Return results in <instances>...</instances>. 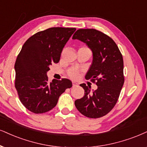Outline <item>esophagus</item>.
Segmentation results:
<instances>
[{"instance_id": "obj_1", "label": "esophagus", "mask_w": 147, "mask_h": 147, "mask_svg": "<svg viewBox=\"0 0 147 147\" xmlns=\"http://www.w3.org/2000/svg\"><path fill=\"white\" fill-rule=\"evenodd\" d=\"M77 85H78V84H77V83L72 82V87H76V86H77Z\"/></svg>"}]
</instances>
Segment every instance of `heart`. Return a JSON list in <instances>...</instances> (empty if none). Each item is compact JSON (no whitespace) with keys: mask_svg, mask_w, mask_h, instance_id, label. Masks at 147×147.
Here are the masks:
<instances>
[{"mask_svg":"<svg viewBox=\"0 0 147 147\" xmlns=\"http://www.w3.org/2000/svg\"><path fill=\"white\" fill-rule=\"evenodd\" d=\"M81 48H86V49H88V48L86 47H82ZM68 75L70 78H72V79H77L78 76H79V71L76 69H70L68 70Z\"/></svg>","mask_w":147,"mask_h":147,"instance_id":"1","label":"heart"}]
</instances>
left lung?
Here are the masks:
<instances>
[{
  "instance_id": "left-lung-1",
  "label": "left lung",
  "mask_w": 147,
  "mask_h": 147,
  "mask_svg": "<svg viewBox=\"0 0 147 147\" xmlns=\"http://www.w3.org/2000/svg\"><path fill=\"white\" fill-rule=\"evenodd\" d=\"M72 39L81 40L92 51V64L85 79L98 86L91 92L90 85H80L85 95L75 100V107L87 117H102L114 108L119 97L124 83L123 56L114 40L96 29L77 30Z\"/></svg>"
}]
</instances>
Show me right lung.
<instances>
[{"instance_id":"1","label":"right lung","mask_w":147,"mask_h":147,"mask_svg":"<svg viewBox=\"0 0 147 147\" xmlns=\"http://www.w3.org/2000/svg\"><path fill=\"white\" fill-rule=\"evenodd\" d=\"M75 28H50L28 39L17 57L15 87L20 100L35 114L51 111L59 97L72 87L69 79H53L49 82L47 72L53 63H58L61 53Z\"/></svg>"}]
</instances>
